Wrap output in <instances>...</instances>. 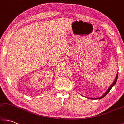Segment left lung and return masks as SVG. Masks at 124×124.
Wrapping results in <instances>:
<instances>
[{
    "mask_svg": "<svg viewBox=\"0 0 124 124\" xmlns=\"http://www.w3.org/2000/svg\"><path fill=\"white\" fill-rule=\"evenodd\" d=\"M117 78H118V72L117 73L116 76V78H115V80H114V82H113V83H112V84L110 85V86L108 88V89L107 90L106 92H105V93H104L103 94V95L102 96H101V97H98V98H90V99H91V100H100V99H101V98H103L104 97H105V96H106L107 95V94L109 93V92L110 91V90L111 89H112V88L115 85V84H116V81H117Z\"/></svg>",
    "mask_w": 124,
    "mask_h": 124,
    "instance_id": "left-lung-1",
    "label": "left lung"
}]
</instances>
